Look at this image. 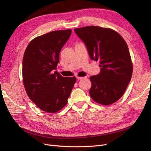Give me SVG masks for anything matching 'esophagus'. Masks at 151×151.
<instances>
[{"label":"esophagus","mask_w":151,"mask_h":151,"mask_svg":"<svg viewBox=\"0 0 151 151\" xmlns=\"http://www.w3.org/2000/svg\"><path fill=\"white\" fill-rule=\"evenodd\" d=\"M84 77H77V80H81V79H83Z\"/></svg>","instance_id":"esophagus-1"}]
</instances>
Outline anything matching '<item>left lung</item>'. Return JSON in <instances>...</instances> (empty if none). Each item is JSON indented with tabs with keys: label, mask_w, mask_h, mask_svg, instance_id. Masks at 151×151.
I'll list each match as a JSON object with an SVG mask.
<instances>
[{
	"label": "left lung",
	"mask_w": 151,
	"mask_h": 151,
	"mask_svg": "<svg viewBox=\"0 0 151 151\" xmlns=\"http://www.w3.org/2000/svg\"><path fill=\"white\" fill-rule=\"evenodd\" d=\"M74 31L85 44L91 60L100 62L99 74L90 77L91 98L103 105L116 102L125 93L133 70L125 41L115 31L99 26Z\"/></svg>",
	"instance_id": "8db88e82"
}]
</instances>
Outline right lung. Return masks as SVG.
Segmentation results:
<instances>
[{"label": "right lung", "mask_w": 151, "mask_h": 151, "mask_svg": "<svg viewBox=\"0 0 151 151\" xmlns=\"http://www.w3.org/2000/svg\"><path fill=\"white\" fill-rule=\"evenodd\" d=\"M72 30L50 32L29 43L22 59V78L29 99L42 110L55 113L64 107L76 77H62L57 70L59 54Z\"/></svg>", "instance_id": "obj_1"}]
</instances>
